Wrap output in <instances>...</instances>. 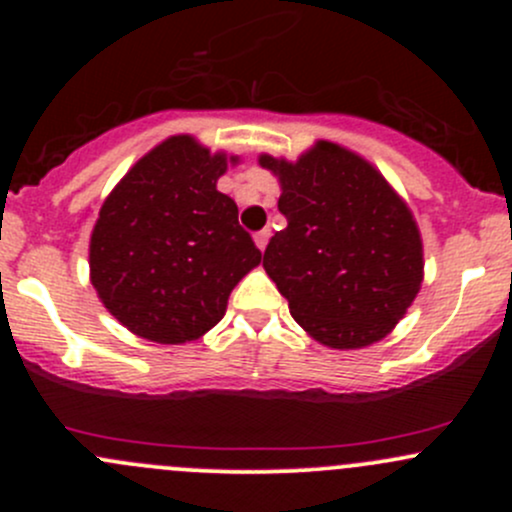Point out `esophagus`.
Masks as SVG:
<instances>
[{"label": "esophagus", "mask_w": 512, "mask_h": 512, "mask_svg": "<svg viewBox=\"0 0 512 512\" xmlns=\"http://www.w3.org/2000/svg\"><path fill=\"white\" fill-rule=\"evenodd\" d=\"M270 227H265V230H260V232H255V245L260 247V252H265V247H267V242H270Z\"/></svg>", "instance_id": "esophagus-1"}]
</instances>
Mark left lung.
<instances>
[{
	"mask_svg": "<svg viewBox=\"0 0 512 512\" xmlns=\"http://www.w3.org/2000/svg\"><path fill=\"white\" fill-rule=\"evenodd\" d=\"M280 180L285 230L265 250V272L299 327L332 349L384 339L416 299L423 245L414 215L384 175L329 141L289 163L260 156Z\"/></svg>",
	"mask_w": 512,
	"mask_h": 512,
	"instance_id": "8db88e82",
	"label": "left lung"
}]
</instances>
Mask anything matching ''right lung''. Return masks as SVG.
<instances>
[{
	"mask_svg": "<svg viewBox=\"0 0 512 512\" xmlns=\"http://www.w3.org/2000/svg\"><path fill=\"white\" fill-rule=\"evenodd\" d=\"M235 156L170 136L111 190L91 232L89 267L103 307L158 344H185L223 319L262 252L237 223L218 178Z\"/></svg>",
	"mask_w": 512,
	"mask_h": 512,
	"instance_id": "right-lung-1",
	"label": "right lung"
}]
</instances>
